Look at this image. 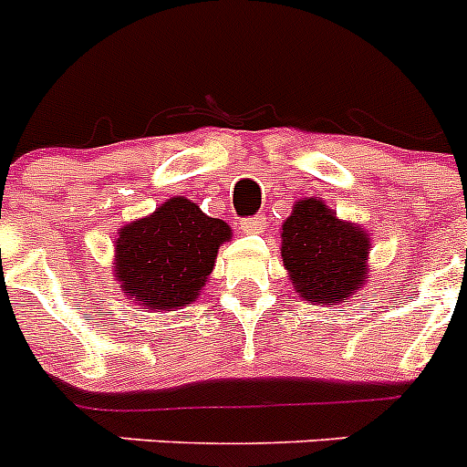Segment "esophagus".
Here are the masks:
<instances>
[{
  "label": "esophagus",
  "mask_w": 467,
  "mask_h": 467,
  "mask_svg": "<svg viewBox=\"0 0 467 467\" xmlns=\"http://www.w3.org/2000/svg\"><path fill=\"white\" fill-rule=\"evenodd\" d=\"M264 226H266V217H264V214H257V217H247V220H243L241 229L245 231V234H250V236H254V234H264Z\"/></svg>",
  "instance_id": "1"
}]
</instances>
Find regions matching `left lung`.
Returning a JSON list of instances; mask_svg holds the SVG:
<instances>
[{
	"label": "left lung",
	"instance_id": "left-lung-1",
	"mask_svg": "<svg viewBox=\"0 0 467 467\" xmlns=\"http://www.w3.org/2000/svg\"><path fill=\"white\" fill-rule=\"evenodd\" d=\"M280 257L295 292L311 304H341L367 283L372 238L339 220L317 196L299 198L280 231Z\"/></svg>",
	"mask_w": 467,
	"mask_h": 467
}]
</instances>
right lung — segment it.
Here are the masks:
<instances>
[{"label": "right lung", "instance_id": "obj_1", "mask_svg": "<svg viewBox=\"0 0 467 467\" xmlns=\"http://www.w3.org/2000/svg\"><path fill=\"white\" fill-rule=\"evenodd\" d=\"M231 226L184 196L168 198L114 238V278L133 304L150 311L187 306L205 290Z\"/></svg>", "mask_w": 467, "mask_h": 467}]
</instances>
